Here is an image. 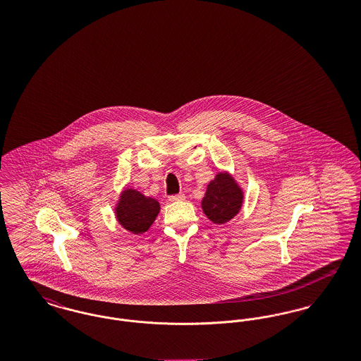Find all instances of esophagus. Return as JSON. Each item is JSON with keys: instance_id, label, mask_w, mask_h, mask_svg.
<instances>
[{"instance_id": "esophagus-1", "label": "esophagus", "mask_w": 361, "mask_h": 361, "mask_svg": "<svg viewBox=\"0 0 361 361\" xmlns=\"http://www.w3.org/2000/svg\"><path fill=\"white\" fill-rule=\"evenodd\" d=\"M185 199V195L184 193H178V195H173L169 197V200L171 202H181V200H184Z\"/></svg>"}]
</instances>
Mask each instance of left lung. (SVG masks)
I'll list each match as a JSON object with an SVG mask.
<instances>
[{
  "instance_id": "1",
  "label": "left lung",
  "mask_w": 361,
  "mask_h": 361,
  "mask_svg": "<svg viewBox=\"0 0 361 361\" xmlns=\"http://www.w3.org/2000/svg\"><path fill=\"white\" fill-rule=\"evenodd\" d=\"M243 199L245 192L240 183L231 173L222 171L207 184L202 209L212 224H227L240 214Z\"/></svg>"
}]
</instances>
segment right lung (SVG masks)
<instances>
[{"instance_id": "1", "label": "right lung", "mask_w": 361, "mask_h": 361, "mask_svg": "<svg viewBox=\"0 0 361 361\" xmlns=\"http://www.w3.org/2000/svg\"><path fill=\"white\" fill-rule=\"evenodd\" d=\"M159 211L161 204L157 199L131 187L121 189L114 207L118 224L134 235L146 233L154 224Z\"/></svg>"}]
</instances>
